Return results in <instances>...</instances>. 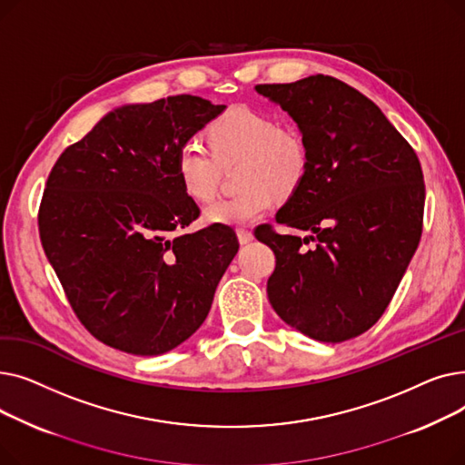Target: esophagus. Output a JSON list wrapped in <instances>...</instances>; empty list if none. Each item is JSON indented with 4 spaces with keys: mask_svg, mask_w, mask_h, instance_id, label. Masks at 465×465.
Wrapping results in <instances>:
<instances>
[{
    "mask_svg": "<svg viewBox=\"0 0 465 465\" xmlns=\"http://www.w3.org/2000/svg\"><path fill=\"white\" fill-rule=\"evenodd\" d=\"M237 237H239V242H241V245H249V242L254 239L252 232H251V230H247V228H239V230H237Z\"/></svg>",
    "mask_w": 465,
    "mask_h": 465,
    "instance_id": "obj_1",
    "label": "esophagus"
}]
</instances>
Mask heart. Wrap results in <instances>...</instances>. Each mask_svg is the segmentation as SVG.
Returning a JSON list of instances; mask_svg holds the SVG:
<instances>
[{"label": "heart", "instance_id": "b5f03b06", "mask_svg": "<svg viewBox=\"0 0 465 465\" xmlns=\"http://www.w3.org/2000/svg\"><path fill=\"white\" fill-rule=\"evenodd\" d=\"M211 151L200 143H183L175 156V173L192 200L211 202L223 167L235 162V184L230 198L205 209L209 224H247L272 209L275 193L290 195L303 183L309 149L300 132L249 107H232L207 126Z\"/></svg>", "mask_w": 465, "mask_h": 465}]
</instances>
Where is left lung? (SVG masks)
Returning a JSON list of instances; mask_svg holds the SVG:
<instances>
[{
	"label": "left lung",
	"mask_w": 465,
	"mask_h": 465,
	"mask_svg": "<svg viewBox=\"0 0 465 465\" xmlns=\"http://www.w3.org/2000/svg\"><path fill=\"white\" fill-rule=\"evenodd\" d=\"M298 124L309 149L303 183L254 235L275 252L267 296L281 319L324 343L368 331L394 298L419 247L424 177L412 146L356 88L328 75L256 84ZM314 240V250L302 245Z\"/></svg>",
	"instance_id": "8db88e82"
}]
</instances>
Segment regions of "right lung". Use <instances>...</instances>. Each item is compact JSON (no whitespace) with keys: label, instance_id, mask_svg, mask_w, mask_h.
Returning a JSON list of instances; mask_svg holds the SVG:
<instances>
[{"label":"right lung","instance_id":"1","mask_svg":"<svg viewBox=\"0 0 465 465\" xmlns=\"http://www.w3.org/2000/svg\"><path fill=\"white\" fill-rule=\"evenodd\" d=\"M224 109L190 94L118 107L48 175L41 245L81 324L113 349L179 347L239 251L230 226L184 232L200 207L175 173L179 146Z\"/></svg>","mask_w":465,"mask_h":465}]
</instances>
